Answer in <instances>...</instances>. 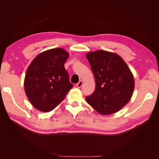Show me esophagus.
<instances>
[{
    "label": "esophagus",
    "mask_w": 159,
    "mask_h": 159,
    "mask_svg": "<svg viewBox=\"0 0 159 159\" xmlns=\"http://www.w3.org/2000/svg\"><path fill=\"white\" fill-rule=\"evenodd\" d=\"M82 85H83V81H80L79 82L76 84V87L77 88H81V86H82Z\"/></svg>",
    "instance_id": "esophagus-1"
}]
</instances>
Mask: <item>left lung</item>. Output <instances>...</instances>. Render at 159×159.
<instances>
[{
	"label": "left lung",
	"mask_w": 159,
	"mask_h": 159,
	"mask_svg": "<svg viewBox=\"0 0 159 159\" xmlns=\"http://www.w3.org/2000/svg\"><path fill=\"white\" fill-rule=\"evenodd\" d=\"M86 57L95 77V89L86 102L102 115L117 112L131 99L133 75L119 55L104 50L90 52Z\"/></svg>",
	"instance_id": "obj_1"
}]
</instances>
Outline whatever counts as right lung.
Listing matches in <instances>:
<instances>
[{"label": "right lung", "mask_w": 159, "mask_h": 159, "mask_svg": "<svg viewBox=\"0 0 159 159\" xmlns=\"http://www.w3.org/2000/svg\"><path fill=\"white\" fill-rule=\"evenodd\" d=\"M69 54L57 48L38 54L27 69L25 90L32 105L43 112L56 108L73 88L64 64Z\"/></svg>", "instance_id": "obj_1"}]
</instances>
